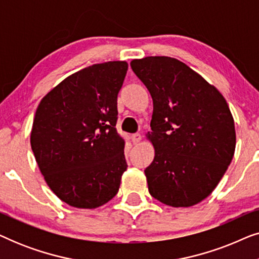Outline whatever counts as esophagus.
<instances>
[{
  "label": "esophagus",
  "instance_id": "obj_1",
  "mask_svg": "<svg viewBox=\"0 0 259 259\" xmlns=\"http://www.w3.org/2000/svg\"><path fill=\"white\" fill-rule=\"evenodd\" d=\"M132 139H133L134 144H138L141 140V134L140 133H134L132 136Z\"/></svg>",
  "mask_w": 259,
  "mask_h": 259
}]
</instances>
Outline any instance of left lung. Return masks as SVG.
<instances>
[{"label": "left lung", "instance_id": "1", "mask_svg": "<svg viewBox=\"0 0 259 259\" xmlns=\"http://www.w3.org/2000/svg\"><path fill=\"white\" fill-rule=\"evenodd\" d=\"M153 99L155 157L145 169L151 196L173 207L204 200L228 169L235 122L217 88L179 60L147 56L131 62Z\"/></svg>", "mask_w": 259, "mask_h": 259}]
</instances>
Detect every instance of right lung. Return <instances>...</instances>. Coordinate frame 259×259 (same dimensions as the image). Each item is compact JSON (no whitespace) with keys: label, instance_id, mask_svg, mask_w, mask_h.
I'll return each instance as SVG.
<instances>
[{"label":"right lung","instance_id":"1","mask_svg":"<svg viewBox=\"0 0 259 259\" xmlns=\"http://www.w3.org/2000/svg\"><path fill=\"white\" fill-rule=\"evenodd\" d=\"M128 65L98 63L66 77L42 99L31 150L51 190L77 208H95L118 193L127 162L115 128L118 94Z\"/></svg>","mask_w":259,"mask_h":259}]
</instances>
